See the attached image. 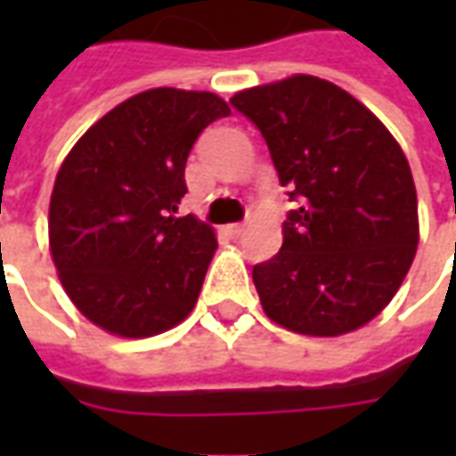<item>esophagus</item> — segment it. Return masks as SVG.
Here are the masks:
<instances>
[{"mask_svg":"<svg viewBox=\"0 0 456 456\" xmlns=\"http://www.w3.org/2000/svg\"><path fill=\"white\" fill-rule=\"evenodd\" d=\"M224 232H227L232 239H237V237H241V232H244V224H227V227H224Z\"/></svg>","mask_w":456,"mask_h":456,"instance_id":"obj_1","label":"esophagus"}]
</instances>
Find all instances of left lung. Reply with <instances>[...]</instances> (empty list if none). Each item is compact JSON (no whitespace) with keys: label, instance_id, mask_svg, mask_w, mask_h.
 I'll return each mask as SVG.
<instances>
[{"label":"left lung","instance_id":"obj_1","mask_svg":"<svg viewBox=\"0 0 456 456\" xmlns=\"http://www.w3.org/2000/svg\"><path fill=\"white\" fill-rule=\"evenodd\" d=\"M288 198L283 247L254 266L273 322L337 337L391 303L418 248V195L405 153L359 100L315 75L237 93Z\"/></svg>","mask_w":456,"mask_h":456}]
</instances>
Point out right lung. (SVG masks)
I'll list each match as a JSON object with an SVG mask.
<instances>
[{"instance_id":"right-lung-1","label":"right lung","mask_w":456,"mask_h":456,"mask_svg":"<svg viewBox=\"0 0 456 456\" xmlns=\"http://www.w3.org/2000/svg\"><path fill=\"white\" fill-rule=\"evenodd\" d=\"M229 117L212 93L156 87L85 131L55 175L48 241L65 293L90 322L153 337L190 315L217 239L185 198L190 149Z\"/></svg>"}]
</instances>
